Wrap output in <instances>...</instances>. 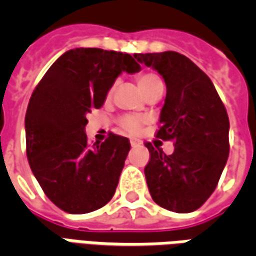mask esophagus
<instances>
[{
  "label": "esophagus",
  "mask_w": 256,
  "mask_h": 256,
  "mask_svg": "<svg viewBox=\"0 0 256 256\" xmlns=\"http://www.w3.org/2000/svg\"><path fill=\"white\" fill-rule=\"evenodd\" d=\"M130 145H132V148H138L140 142H137V141L132 140V141H130Z\"/></svg>",
  "instance_id": "esophagus-1"
}]
</instances>
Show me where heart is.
I'll list each match as a JSON object with an SVG mask.
<instances>
[{"instance_id": "heart-1", "label": "heart", "mask_w": 256, "mask_h": 256, "mask_svg": "<svg viewBox=\"0 0 256 256\" xmlns=\"http://www.w3.org/2000/svg\"><path fill=\"white\" fill-rule=\"evenodd\" d=\"M137 82H138V86L142 94H145L150 89H152L155 84H162L160 78L154 72H144L140 74L137 76ZM112 89L110 90V94H111ZM142 123H144V119L142 118L137 116V115H123L118 119V124L119 128H122L123 132H126L128 134H137L142 128Z\"/></svg>"}]
</instances>
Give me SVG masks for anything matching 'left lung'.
<instances>
[{
  "mask_svg": "<svg viewBox=\"0 0 256 256\" xmlns=\"http://www.w3.org/2000/svg\"><path fill=\"white\" fill-rule=\"evenodd\" d=\"M134 58L166 82L156 137L174 141L172 155L145 144L150 156L144 168L150 196L163 208L192 212L214 192L228 160V112L211 79L186 56L168 50Z\"/></svg>",
  "mask_w": 256,
  "mask_h": 256,
  "instance_id": "1",
  "label": "left lung"
}]
</instances>
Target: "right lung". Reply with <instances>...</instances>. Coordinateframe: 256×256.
I'll list each match as a JSON object with an SVG mask.
<instances>
[{
	"label": "right lung",
	"instance_id": "right-lung-1",
	"mask_svg": "<svg viewBox=\"0 0 256 256\" xmlns=\"http://www.w3.org/2000/svg\"><path fill=\"white\" fill-rule=\"evenodd\" d=\"M140 70L128 53L76 48L62 54L32 92L24 119L27 159L42 190L66 212L86 214L114 196L130 142L110 133L89 145L86 114L104 104L122 71Z\"/></svg>",
	"mask_w": 256,
	"mask_h": 256
}]
</instances>
